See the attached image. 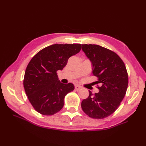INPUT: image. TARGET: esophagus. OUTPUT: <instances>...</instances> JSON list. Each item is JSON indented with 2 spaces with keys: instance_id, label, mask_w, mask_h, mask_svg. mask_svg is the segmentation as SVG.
<instances>
[{
  "instance_id": "esophagus-1",
  "label": "esophagus",
  "mask_w": 146,
  "mask_h": 146,
  "mask_svg": "<svg viewBox=\"0 0 146 146\" xmlns=\"http://www.w3.org/2000/svg\"><path fill=\"white\" fill-rule=\"evenodd\" d=\"M75 89L76 90H80L81 89V86H78V85H75Z\"/></svg>"
}]
</instances>
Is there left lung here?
Wrapping results in <instances>:
<instances>
[{"label": "left lung", "instance_id": "8db88e82", "mask_svg": "<svg viewBox=\"0 0 146 146\" xmlns=\"http://www.w3.org/2000/svg\"><path fill=\"white\" fill-rule=\"evenodd\" d=\"M82 49L92 64L93 75L97 76L98 93L82 102L83 111L90 117L102 119L112 114L119 107L128 86L125 65L115 52L96 44H82Z\"/></svg>", "mask_w": 146, "mask_h": 146}]
</instances>
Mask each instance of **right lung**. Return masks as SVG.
<instances>
[{
	"label": "right lung",
	"instance_id": "add662e5",
	"mask_svg": "<svg viewBox=\"0 0 146 146\" xmlns=\"http://www.w3.org/2000/svg\"><path fill=\"white\" fill-rule=\"evenodd\" d=\"M80 50V44H54L42 49L30 61L23 84L30 103L39 113L51 115L63 107L65 96L75 87L71 83H61L57 71Z\"/></svg>",
	"mask_w": 146,
	"mask_h": 146
}]
</instances>
